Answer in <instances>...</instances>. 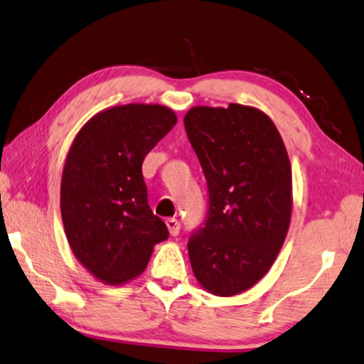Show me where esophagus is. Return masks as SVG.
Here are the masks:
<instances>
[{
  "instance_id": "1",
  "label": "esophagus",
  "mask_w": 364,
  "mask_h": 364,
  "mask_svg": "<svg viewBox=\"0 0 364 364\" xmlns=\"http://www.w3.org/2000/svg\"><path fill=\"white\" fill-rule=\"evenodd\" d=\"M166 227H168V232L171 236H176L180 233V222L176 218H166Z\"/></svg>"
}]
</instances>
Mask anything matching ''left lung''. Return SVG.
<instances>
[{
    "label": "left lung",
    "mask_w": 364,
    "mask_h": 364,
    "mask_svg": "<svg viewBox=\"0 0 364 364\" xmlns=\"http://www.w3.org/2000/svg\"><path fill=\"white\" fill-rule=\"evenodd\" d=\"M184 128L209 188V215L188 243L193 272L212 295H238L269 272L285 241L290 159L272 119L255 107H193Z\"/></svg>",
    "instance_id": "left-lung-1"
}]
</instances>
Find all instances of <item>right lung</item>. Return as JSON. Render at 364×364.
<instances>
[{
    "label": "right lung",
    "instance_id": "1",
    "mask_svg": "<svg viewBox=\"0 0 364 364\" xmlns=\"http://www.w3.org/2000/svg\"><path fill=\"white\" fill-rule=\"evenodd\" d=\"M176 124L171 108L128 103L102 109L69 149L61 176V218L73 255L108 285L147 267L168 230L147 203L144 157Z\"/></svg>",
    "mask_w": 364,
    "mask_h": 364
}]
</instances>
